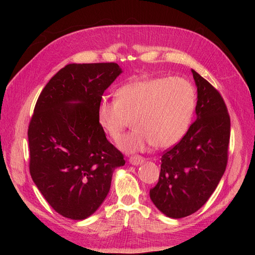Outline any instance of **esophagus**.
Returning a JSON list of instances; mask_svg holds the SVG:
<instances>
[{"label":"esophagus","instance_id":"1","mask_svg":"<svg viewBox=\"0 0 255 255\" xmlns=\"http://www.w3.org/2000/svg\"><path fill=\"white\" fill-rule=\"evenodd\" d=\"M143 161H144V158L140 155H132L129 157V163L132 165H135V166L142 164Z\"/></svg>","mask_w":255,"mask_h":255}]
</instances>
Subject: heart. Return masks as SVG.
<instances>
[{
    "mask_svg": "<svg viewBox=\"0 0 255 255\" xmlns=\"http://www.w3.org/2000/svg\"><path fill=\"white\" fill-rule=\"evenodd\" d=\"M196 102L194 86L183 78L137 80L118 88L116 99H102L98 121L117 141L130 119L134 128L119 142L123 151H143L151 144L167 149L187 133Z\"/></svg>",
    "mask_w": 255,
    "mask_h": 255,
    "instance_id": "1",
    "label": "heart"
}]
</instances>
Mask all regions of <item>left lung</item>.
I'll list each match as a JSON object with an SVG mask.
<instances>
[{"mask_svg":"<svg viewBox=\"0 0 255 255\" xmlns=\"http://www.w3.org/2000/svg\"><path fill=\"white\" fill-rule=\"evenodd\" d=\"M197 119L161 156L160 173L150 198L170 218L196 213L210 199L226 171L231 120L220 92L195 70Z\"/></svg>","mask_w":255,"mask_h":255,"instance_id":"obj_1","label":"left lung"}]
</instances>
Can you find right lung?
Wrapping results in <instances>:
<instances>
[{
	"mask_svg": "<svg viewBox=\"0 0 255 255\" xmlns=\"http://www.w3.org/2000/svg\"><path fill=\"white\" fill-rule=\"evenodd\" d=\"M122 72L116 63L70 64L53 76L29 121V173L52 208L89 217L109 194L123 154L98 121L103 92Z\"/></svg>",
	"mask_w": 255,
	"mask_h": 255,
	"instance_id": "1",
	"label": "right lung"
}]
</instances>
